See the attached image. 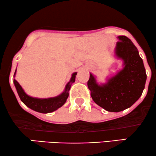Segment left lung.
<instances>
[{
	"mask_svg": "<svg viewBox=\"0 0 156 156\" xmlns=\"http://www.w3.org/2000/svg\"><path fill=\"white\" fill-rule=\"evenodd\" d=\"M119 41L114 55L123 62L122 69L98 83L90 73L87 87L96 104L107 111L120 112L131 107L142 94L147 80L144 62L133 42L125 36L117 37Z\"/></svg>",
	"mask_w": 156,
	"mask_h": 156,
	"instance_id": "8db88e82",
	"label": "left lung"
}]
</instances>
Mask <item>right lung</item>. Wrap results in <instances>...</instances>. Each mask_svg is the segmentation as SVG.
I'll use <instances>...</instances> for the list:
<instances>
[{
  "label": "right lung",
  "mask_w": 156,
  "mask_h": 156,
  "mask_svg": "<svg viewBox=\"0 0 156 156\" xmlns=\"http://www.w3.org/2000/svg\"><path fill=\"white\" fill-rule=\"evenodd\" d=\"M17 69L15 70L14 77L16 74ZM77 72H74L71 75V77L70 79V81L66 84V87L63 92L59 95L55 97L50 98H36L31 97L28 95L24 91L21 85L18 83L15 79H14V84L16 87L17 94H18L19 97L24 104L26 105L28 108H31L33 111L39 112L42 113H51L57 111L59 108H61L66 103L69 97V91L71 88V85L75 82V78Z\"/></svg>",
  "instance_id": "obj_1"
}]
</instances>
